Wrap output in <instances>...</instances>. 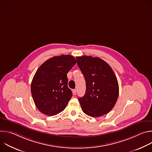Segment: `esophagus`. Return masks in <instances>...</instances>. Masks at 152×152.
Returning <instances> with one entry per match:
<instances>
[{
	"label": "esophagus",
	"mask_w": 152,
	"mask_h": 152,
	"mask_svg": "<svg viewBox=\"0 0 152 152\" xmlns=\"http://www.w3.org/2000/svg\"><path fill=\"white\" fill-rule=\"evenodd\" d=\"M73 95H76V90H73Z\"/></svg>",
	"instance_id": "obj_1"
}]
</instances>
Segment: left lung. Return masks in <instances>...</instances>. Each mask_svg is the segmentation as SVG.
<instances>
[{"label":"left lung","instance_id":"1","mask_svg":"<svg viewBox=\"0 0 152 152\" xmlns=\"http://www.w3.org/2000/svg\"><path fill=\"white\" fill-rule=\"evenodd\" d=\"M77 64L85 77L86 91L79 98L83 112L98 117L109 113L115 106L119 94L118 83L110 65L98 57H76Z\"/></svg>","mask_w":152,"mask_h":152}]
</instances>
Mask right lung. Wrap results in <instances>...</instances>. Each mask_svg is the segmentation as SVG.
Masks as SVG:
<instances>
[{"label": "right lung", "instance_id": "obj_1", "mask_svg": "<svg viewBox=\"0 0 152 152\" xmlns=\"http://www.w3.org/2000/svg\"><path fill=\"white\" fill-rule=\"evenodd\" d=\"M76 63L69 55L53 56L37 70L31 82V94L37 109L52 116L62 111L72 97L67 74Z\"/></svg>", "mask_w": 152, "mask_h": 152}]
</instances>
